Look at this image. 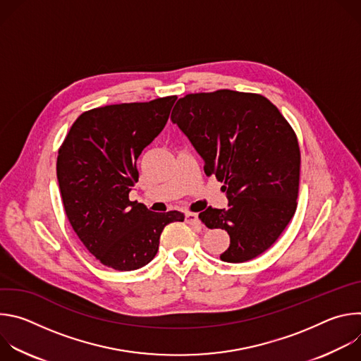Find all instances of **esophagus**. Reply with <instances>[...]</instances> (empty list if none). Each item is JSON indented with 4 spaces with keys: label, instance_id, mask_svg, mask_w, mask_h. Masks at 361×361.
<instances>
[{
    "label": "esophagus",
    "instance_id": "obj_1",
    "mask_svg": "<svg viewBox=\"0 0 361 361\" xmlns=\"http://www.w3.org/2000/svg\"><path fill=\"white\" fill-rule=\"evenodd\" d=\"M185 221L191 226H200V220H198L197 213H185Z\"/></svg>",
    "mask_w": 361,
    "mask_h": 361
}]
</instances>
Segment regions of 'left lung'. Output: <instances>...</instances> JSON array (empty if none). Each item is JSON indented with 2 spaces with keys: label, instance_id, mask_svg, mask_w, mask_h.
<instances>
[{
  "label": "left lung",
  "instance_id": "left-lung-1",
  "mask_svg": "<svg viewBox=\"0 0 361 361\" xmlns=\"http://www.w3.org/2000/svg\"><path fill=\"white\" fill-rule=\"evenodd\" d=\"M171 121L190 140L228 198V209L198 219L226 230V263H244L270 248L297 209L300 147L279 109L260 94L219 90L177 101Z\"/></svg>",
  "mask_w": 361,
  "mask_h": 361
}]
</instances>
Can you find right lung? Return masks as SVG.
I'll return each instance as SVG.
<instances>
[{
    "instance_id": "1",
    "label": "right lung",
    "mask_w": 361,
    "mask_h": 361,
    "mask_svg": "<svg viewBox=\"0 0 361 361\" xmlns=\"http://www.w3.org/2000/svg\"><path fill=\"white\" fill-rule=\"evenodd\" d=\"M177 97L130 102L82 113L70 128L57 159V178L68 221L104 266L131 271L148 264L160 235L180 212L154 213L131 201L137 159L166 127Z\"/></svg>"
}]
</instances>
